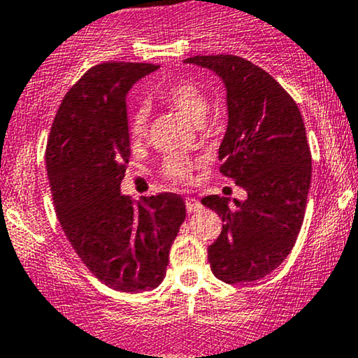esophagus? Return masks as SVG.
<instances>
[{"label": "esophagus", "mask_w": 358, "mask_h": 358, "mask_svg": "<svg viewBox=\"0 0 358 358\" xmlns=\"http://www.w3.org/2000/svg\"><path fill=\"white\" fill-rule=\"evenodd\" d=\"M186 208H187V211H189V213H194V211H199L201 208H203V204H201L198 199L187 198L186 199Z\"/></svg>", "instance_id": "esophagus-1"}]
</instances>
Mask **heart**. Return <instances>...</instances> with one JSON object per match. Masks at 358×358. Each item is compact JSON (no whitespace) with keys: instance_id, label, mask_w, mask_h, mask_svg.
<instances>
[{"instance_id":"obj_1","label":"heart","mask_w":358,"mask_h":358,"mask_svg":"<svg viewBox=\"0 0 358 358\" xmlns=\"http://www.w3.org/2000/svg\"><path fill=\"white\" fill-rule=\"evenodd\" d=\"M159 99L169 104L171 108L178 110L191 122L201 123L208 113V98L198 84L191 81H172L164 84L157 91ZM148 108L147 104H140L135 108L130 116V135L134 140H142L148 130ZM201 166V160L184 157V155H169L164 160L162 172L167 179L174 182H189L192 171Z\"/></svg>"}]
</instances>
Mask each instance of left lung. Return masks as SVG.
<instances>
[{
  "label": "left lung",
  "mask_w": 358,
  "mask_h": 358,
  "mask_svg": "<svg viewBox=\"0 0 358 358\" xmlns=\"http://www.w3.org/2000/svg\"><path fill=\"white\" fill-rule=\"evenodd\" d=\"M186 64L222 78L228 125L220 172L247 191V199L213 194L201 199L223 228L208 247L213 274L227 284L254 282L291 254L306 211L311 152L303 116L279 83L236 55H194Z\"/></svg>",
  "instance_id": "8db88e82"
}]
</instances>
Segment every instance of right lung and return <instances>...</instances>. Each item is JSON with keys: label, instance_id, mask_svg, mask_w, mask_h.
Returning a JSON list of instances; mask_svg holds the SVG:
<instances>
[{"label": "right lung", "instance_id": "obj_1", "mask_svg": "<svg viewBox=\"0 0 358 358\" xmlns=\"http://www.w3.org/2000/svg\"><path fill=\"white\" fill-rule=\"evenodd\" d=\"M159 66L104 62L64 96L45 162L55 213L86 267L122 292L155 289L186 218V203L162 192L134 204L120 192L130 159L127 94Z\"/></svg>", "mask_w": 358, "mask_h": 358}]
</instances>
